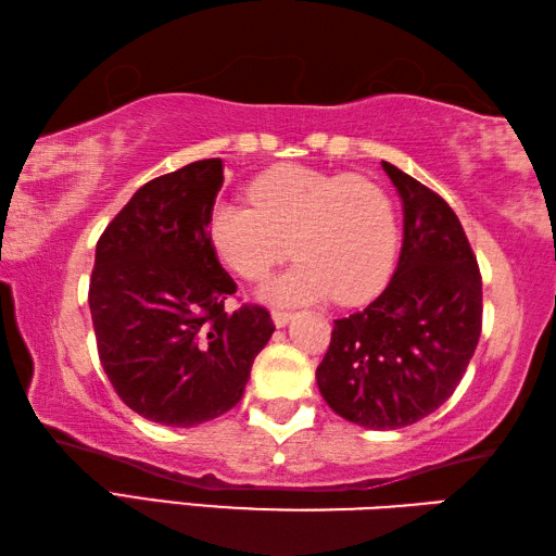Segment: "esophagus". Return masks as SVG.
Returning <instances> with one entry per match:
<instances>
[{"label":"esophagus","mask_w":556,"mask_h":556,"mask_svg":"<svg viewBox=\"0 0 556 556\" xmlns=\"http://www.w3.org/2000/svg\"><path fill=\"white\" fill-rule=\"evenodd\" d=\"M273 325L276 327H286L290 319H293V313H286V309H273Z\"/></svg>","instance_id":"34e87169"}]
</instances>
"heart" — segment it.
Returning <instances> with one entry per match:
<instances>
[{
    "label": "heart",
    "instance_id": "b5f03b06",
    "mask_svg": "<svg viewBox=\"0 0 556 556\" xmlns=\"http://www.w3.org/2000/svg\"><path fill=\"white\" fill-rule=\"evenodd\" d=\"M251 200H222L210 214L219 258L247 280L266 278L293 253V268L268 280L261 298L273 305L364 303L391 276L397 217L381 185L349 173L276 165L251 182Z\"/></svg>",
    "mask_w": 556,
    "mask_h": 556
}]
</instances>
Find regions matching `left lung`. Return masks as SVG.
Wrapping results in <instances>:
<instances>
[{
    "label": "left lung",
    "mask_w": 556,
    "mask_h": 556,
    "mask_svg": "<svg viewBox=\"0 0 556 556\" xmlns=\"http://www.w3.org/2000/svg\"><path fill=\"white\" fill-rule=\"evenodd\" d=\"M381 165L403 200L401 258L371 305L334 319L317 386L344 420L397 430L456 391L481 337L483 293L454 210L420 180Z\"/></svg>",
    "instance_id": "obj_1"
}]
</instances>
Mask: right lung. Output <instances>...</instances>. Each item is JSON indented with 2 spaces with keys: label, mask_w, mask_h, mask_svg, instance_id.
Wrapping results in <instances>:
<instances>
[{
  "label": "right lung",
  "mask_w": 556,
  "mask_h": 556,
  "mask_svg": "<svg viewBox=\"0 0 556 556\" xmlns=\"http://www.w3.org/2000/svg\"><path fill=\"white\" fill-rule=\"evenodd\" d=\"M222 182V159L153 178L97 241V352L116 395L151 422L194 427L231 410L276 329L261 305L224 309L237 283L210 239Z\"/></svg>",
  "instance_id": "right-lung-1"
}]
</instances>
